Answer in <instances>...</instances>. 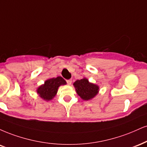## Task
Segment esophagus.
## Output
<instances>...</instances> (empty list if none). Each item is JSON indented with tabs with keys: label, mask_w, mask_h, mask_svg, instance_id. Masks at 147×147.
<instances>
[{
	"label": "esophagus",
	"mask_w": 147,
	"mask_h": 147,
	"mask_svg": "<svg viewBox=\"0 0 147 147\" xmlns=\"http://www.w3.org/2000/svg\"><path fill=\"white\" fill-rule=\"evenodd\" d=\"M67 84L68 85H71L72 84V80L71 79H69V80H67Z\"/></svg>",
	"instance_id": "esophagus-1"
}]
</instances>
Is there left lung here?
I'll use <instances>...</instances> for the list:
<instances>
[{"label": "left lung", "mask_w": 147, "mask_h": 147, "mask_svg": "<svg viewBox=\"0 0 147 147\" xmlns=\"http://www.w3.org/2000/svg\"><path fill=\"white\" fill-rule=\"evenodd\" d=\"M73 86L75 88L76 92L84 100H92L99 92V86L90 82L86 77L76 81Z\"/></svg>", "instance_id": "obj_1"}]
</instances>
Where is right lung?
<instances>
[{"label": "right lung", "mask_w": 147, "mask_h": 147, "mask_svg": "<svg viewBox=\"0 0 147 147\" xmlns=\"http://www.w3.org/2000/svg\"><path fill=\"white\" fill-rule=\"evenodd\" d=\"M64 85H66V81L59 76L56 78H51L46 80L45 84L37 88L36 92L42 99L49 101L56 96L59 87Z\"/></svg>", "instance_id": "add662e5"}]
</instances>
